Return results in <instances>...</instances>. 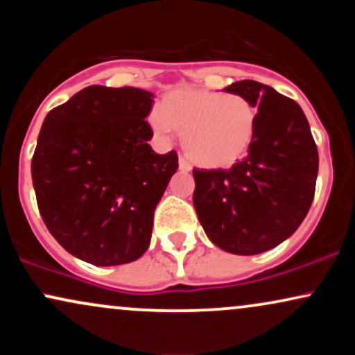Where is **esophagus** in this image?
Returning a JSON list of instances; mask_svg holds the SVG:
<instances>
[{
	"mask_svg": "<svg viewBox=\"0 0 355 355\" xmlns=\"http://www.w3.org/2000/svg\"><path fill=\"white\" fill-rule=\"evenodd\" d=\"M178 168H180L182 172H190V164L185 160V158L180 157L178 158Z\"/></svg>",
	"mask_w": 355,
	"mask_h": 355,
	"instance_id": "esophagus-1",
	"label": "esophagus"
}]
</instances>
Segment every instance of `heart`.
I'll return each mask as SVG.
<instances>
[{
	"instance_id": "heart-1",
	"label": "heart",
	"mask_w": 355,
	"mask_h": 355,
	"mask_svg": "<svg viewBox=\"0 0 355 355\" xmlns=\"http://www.w3.org/2000/svg\"><path fill=\"white\" fill-rule=\"evenodd\" d=\"M158 133L177 132L183 148L202 168H227L247 157L254 144L259 110L240 93L180 88L168 93L150 116Z\"/></svg>"
}]
</instances>
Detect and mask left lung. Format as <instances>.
I'll use <instances>...</instances> for the list:
<instances>
[{"instance_id": "left-lung-1", "label": "left lung", "mask_w": 355, "mask_h": 355, "mask_svg": "<svg viewBox=\"0 0 355 355\" xmlns=\"http://www.w3.org/2000/svg\"><path fill=\"white\" fill-rule=\"evenodd\" d=\"M227 93L259 110L254 144L232 168H193V205L215 245L237 255L270 250L299 229L315 193L319 153L302 108L254 80Z\"/></svg>"}]
</instances>
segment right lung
I'll list each match as a JSON object with an SVG mask.
<instances>
[{
    "label": "right lung",
    "mask_w": 355,
    "mask_h": 355,
    "mask_svg": "<svg viewBox=\"0 0 355 355\" xmlns=\"http://www.w3.org/2000/svg\"><path fill=\"white\" fill-rule=\"evenodd\" d=\"M153 95L92 85L44 118L31 160L40 214L56 242L98 267L140 259L153 211L178 168L155 153L145 120Z\"/></svg>",
    "instance_id": "1"
}]
</instances>
